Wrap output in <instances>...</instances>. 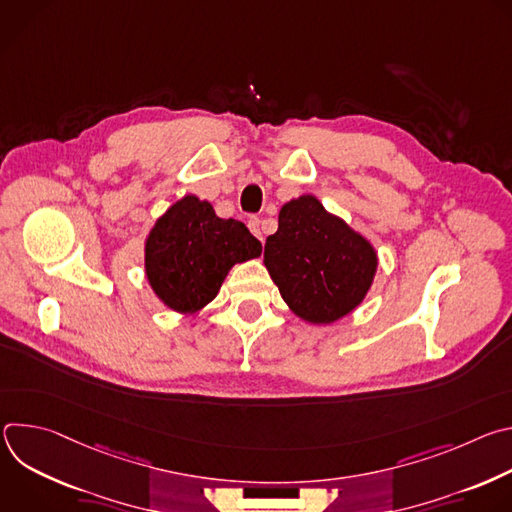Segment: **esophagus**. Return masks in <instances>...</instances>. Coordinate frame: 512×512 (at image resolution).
<instances>
[{
	"label": "esophagus",
	"instance_id": "obj_1",
	"mask_svg": "<svg viewBox=\"0 0 512 512\" xmlns=\"http://www.w3.org/2000/svg\"><path fill=\"white\" fill-rule=\"evenodd\" d=\"M247 227H249V231H251L255 237H259V239L263 241V235H261V221H259L257 216H251V218H249Z\"/></svg>",
	"mask_w": 512,
	"mask_h": 512
}]
</instances>
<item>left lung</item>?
<instances>
[{
    "label": "left lung",
    "instance_id": "obj_1",
    "mask_svg": "<svg viewBox=\"0 0 512 512\" xmlns=\"http://www.w3.org/2000/svg\"><path fill=\"white\" fill-rule=\"evenodd\" d=\"M263 261L289 310L310 324H332L358 308L379 263L373 245L312 194L281 206Z\"/></svg>",
    "mask_w": 512,
    "mask_h": 512
}]
</instances>
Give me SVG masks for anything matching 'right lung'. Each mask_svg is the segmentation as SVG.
I'll list each match as a JSON object with an SVG mask.
<instances>
[{"instance_id": "right-lung-1", "label": "right lung", "mask_w": 512, "mask_h": 512, "mask_svg": "<svg viewBox=\"0 0 512 512\" xmlns=\"http://www.w3.org/2000/svg\"><path fill=\"white\" fill-rule=\"evenodd\" d=\"M261 255V243L235 218H218L210 202L184 196L145 239V275L174 312L194 314L212 302L229 269Z\"/></svg>"}]
</instances>
